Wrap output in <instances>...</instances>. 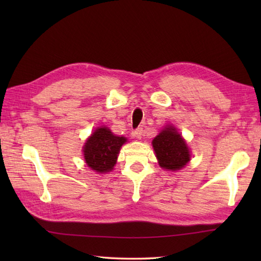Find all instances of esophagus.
Instances as JSON below:
<instances>
[{
  "label": "esophagus",
  "mask_w": 261,
  "mask_h": 261,
  "mask_svg": "<svg viewBox=\"0 0 261 261\" xmlns=\"http://www.w3.org/2000/svg\"><path fill=\"white\" fill-rule=\"evenodd\" d=\"M142 134H143V129H142V127H137V129H136L135 132H134V136H135L136 138H138V139H140V138L142 137Z\"/></svg>",
  "instance_id": "34e87169"
}]
</instances>
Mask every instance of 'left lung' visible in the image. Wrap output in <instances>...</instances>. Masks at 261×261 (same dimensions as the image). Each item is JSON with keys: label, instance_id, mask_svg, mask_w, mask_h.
<instances>
[{"label": "left lung", "instance_id": "8db88e82", "mask_svg": "<svg viewBox=\"0 0 261 261\" xmlns=\"http://www.w3.org/2000/svg\"><path fill=\"white\" fill-rule=\"evenodd\" d=\"M152 147L164 169L178 170L191 159L186 142L174 126H167L160 132L153 139Z\"/></svg>", "mask_w": 261, "mask_h": 261}]
</instances>
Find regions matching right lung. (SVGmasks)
I'll list each match as a JSON object with an SVG mask.
<instances>
[{
	"label": "right lung",
	"instance_id": "1",
	"mask_svg": "<svg viewBox=\"0 0 261 261\" xmlns=\"http://www.w3.org/2000/svg\"><path fill=\"white\" fill-rule=\"evenodd\" d=\"M125 141L124 137L114 136L108 127H98L88 138L83 150L88 167L97 173L112 170L120 148Z\"/></svg>",
	"mask_w": 261,
	"mask_h": 261
}]
</instances>
